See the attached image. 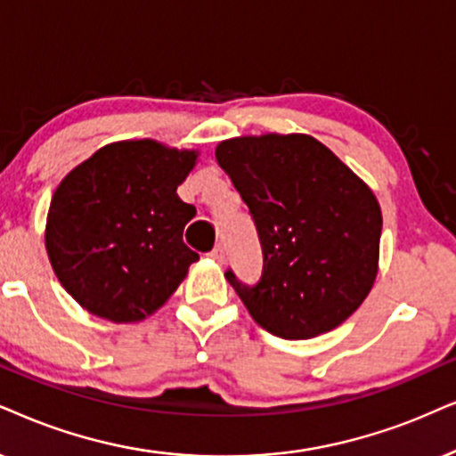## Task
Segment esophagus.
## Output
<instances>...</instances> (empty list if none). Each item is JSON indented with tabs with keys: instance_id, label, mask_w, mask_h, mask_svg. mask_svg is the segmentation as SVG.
<instances>
[{
	"instance_id": "esophagus-1",
	"label": "esophagus",
	"mask_w": 456,
	"mask_h": 456,
	"mask_svg": "<svg viewBox=\"0 0 456 456\" xmlns=\"http://www.w3.org/2000/svg\"><path fill=\"white\" fill-rule=\"evenodd\" d=\"M210 258H212V261H216V263H223V261H224V248H223L221 244L212 248V252H210Z\"/></svg>"
}]
</instances>
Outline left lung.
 <instances>
[{
    "label": "left lung",
    "instance_id": "1",
    "mask_svg": "<svg viewBox=\"0 0 456 456\" xmlns=\"http://www.w3.org/2000/svg\"><path fill=\"white\" fill-rule=\"evenodd\" d=\"M216 161L261 240L256 284L224 273L252 320L288 341L343 324L379 271L383 216L370 187L309 134L229 138Z\"/></svg>",
    "mask_w": 456,
    "mask_h": 456
}]
</instances>
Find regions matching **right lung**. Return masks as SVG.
I'll use <instances>...</instances> for the list:
<instances>
[{
  "label": "right lung",
  "instance_id": "1",
  "mask_svg": "<svg viewBox=\"0 0 456 456\" xmlns=\"http://www.w3.org/2000/svg\"><path fill=\"white\" fill-rule=\"evenodd\" d=\"M198 151L151 138L99 149L62 178L45 221V250L62 288L115 324L158 311L200 258L183 229L195 208L176 195Z\"/></svg>",
  "mask_w": 456,
  "mask_h": 456
}]
</instances>
